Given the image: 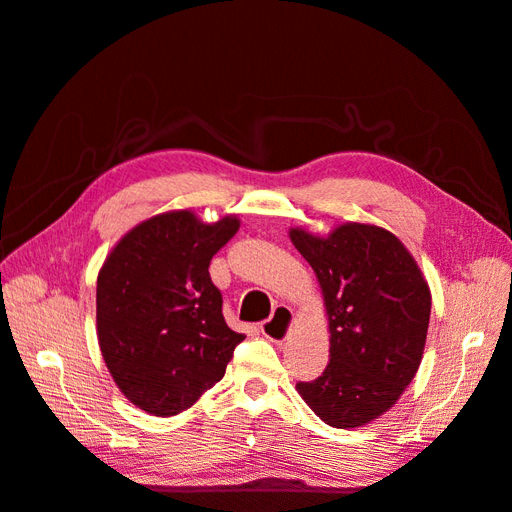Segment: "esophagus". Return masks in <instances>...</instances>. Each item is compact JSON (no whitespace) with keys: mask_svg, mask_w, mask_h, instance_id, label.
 <instances>
[{"mask_svg":"<svg viewBox=\"0 0 512 512\" xmlns=\"http://www.w3.org/2000/svg\"><path fill=\"white\" fill-rule=\"evenodd\" d=\"M293 322H295L293 309L286 307V305H278V307L274 309L272 318L261 322L259 330H261V335H263L265 339L280 343V341H284V339L288 337V332H291Z\"/></svg>","mask_w":512,"mask_h":512,"instance_id":"esophagus-1","label":"esophagus"}]
</instances>
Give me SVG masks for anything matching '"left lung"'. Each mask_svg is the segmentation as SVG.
Returning <instances> with one entry per match:
<instances>
[{"mask_svg": "<svg viewBox=\"0 0 512 512\" xmlns=\"http://www.w3.org/2000/svg\"><path fill=\"white\" fill-rule=\"evenodd\" d=\"M316 272L330 328V362L297 383L326 425L362 427L387 412L412 383L427 343L431 291L397 236L343 224L326 238L288 232Z\"/></svg>", "mask_w": 512, "mask_h": 512, "instance_id": "obj_1", "label": "left lung"}]
</instances>
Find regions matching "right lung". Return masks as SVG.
I'll list each match as a JSON object with an SVG mask.
<instances>
[{
	"label": "right lung",
	"mask_w": 512,
	"mask_h": 512,
	"mask_svg": "<svg viewBox=\"0 0 512 512\" xmlns=\"http://www.w3.org/2000/svg\"><path fill=\"white\" fill-rule=\"evenodd\" d=\"M234 215L203 224L192 211L154 215L106 257L96 324L102 358L140 410L173 416L224 379L244 335L221 314L213 255L238 232Z\"/></svg>",
	"instance_id": "right-lung-1"
}]
</instances>
